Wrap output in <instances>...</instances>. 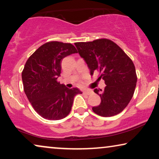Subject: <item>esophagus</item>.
<instances>
[{
	"label": "esophagus",
	"mask_w": 159,
	"mask_h": 159,
	"mask_svg": "<svg viewBox=\"0 0 159 159\" xmlns=\"http://www.w3.org/2000/svg\"><path fill=\"white\" fill-rule=\"evenodd\" d=\"M92 93H93L92 91H90V90H86V91H83V92H82V93H83L84 95H90Z\"/></svg>",
	"instance_id": "obj_1"
}]
</instances>
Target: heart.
Segmentation results:
<instances>
[{"label":"heart","instance_id":"obj_1","mask_svg":"<svg viewBox=\"0 0 159 159\" xmlns=\"http://www.w3.org/2000/svg\"><path fill=\"white\" fill-rule=\"evenodd\" d=\"M80 84H81V83H80Z\"/></svg>","mask_w":159,"mask_h":159}]
</instances>
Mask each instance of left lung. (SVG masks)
<instances>
[{
  "instance_id": "1",
  "label": "left lung",
  "mask_w": 159,
  "mask_h": 159,
  "mask_svg": "<svg viewBox=\"0 0 159 159\" xmlns=\"http://www.w3.org/2000/svg\"><path fill=\"white\" fill-rule=\"evenodd\" d=\"M75 45L88 64L90 75L98 71V79H103L106 84L103 90H94L101 102L93 107V112L104 117L121 113L131 101L138 80L131 58L118 45L106 38Z\"/></svg>"
}]
</instances>
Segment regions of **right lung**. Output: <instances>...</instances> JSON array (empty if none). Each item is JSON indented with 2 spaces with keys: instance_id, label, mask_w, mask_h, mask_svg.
Masks as SVG:
<instances>
[{
  "instance_id": "add662e5",
  "label": "right lung",
  "mask_w": 159,
  "mask_h": 159,
  "mask_svg": "<svg viewBox=\"0 0 159 159\" xmlns=\"http://www.w3.org/2000/svg\"><path fill=\"white\" fill-rule=\"evenodd\" d=\"M77 53L71 43L50 41L28 58L21 73L24 90L38 114L48 120L64 119L71 111L74 98L82 92L58 82L61 60Z\"/></svg>"
}]
</instances>
